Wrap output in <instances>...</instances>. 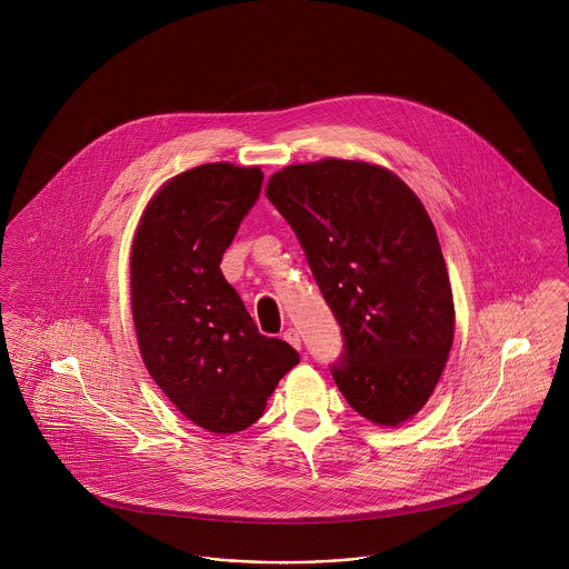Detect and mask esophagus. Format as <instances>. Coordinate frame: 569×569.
<instances>
[{
  "label": "esophagus",
  "instance_id": "obj_1",
  "mask_svg": "<svg viewBox=\"0 0 569 569\" xmlns=\"http://www.w3.org/2000/svg\"><path fill=\"white\" fill-rule=\"evenodd\" d=\"M283 339L292 346V348H297L300 350V346H302V341H300V335H298L297 328H288L286 332H283Z\"/></svg>",
  "mask_w": 569,
  "mask_h": 569
}]
</instances>
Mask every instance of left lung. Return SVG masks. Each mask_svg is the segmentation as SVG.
<instances>
[{"label":"left lung","instance_id":"8db88e82","mask_svg":"<svg viewBox=\"0 0 569 569\" xmlns=\"http://www.w3.org/2000/svg\"><path fill=\"white\" fill-rule=\"evenodd\" d=\"M267 198L297 232L343 332L330 367L346 401L399 427L433 395L455 339V300L420 198L376 163L326 158L274 172Z\"/></svg>","mask_w":569,"mask_h":569}]
</instances>
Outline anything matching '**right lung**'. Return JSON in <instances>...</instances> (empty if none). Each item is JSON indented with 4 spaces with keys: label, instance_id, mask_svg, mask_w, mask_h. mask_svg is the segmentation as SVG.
Segmentation results:
<instances>
[{
    "label": "right lung",
    "instance_id": "1",
    "mask_svg": "<svg viewBox=\"0 0 569 569\" xmlns=\"http://www.w3.org/2000/svg\"><path fill=\"white\" fill-rule=\"evenodd\" d=\"M258 166L202 163L163 183L136 228L130 283L138 348L163 395L211 433L251 427L298 352L260 335L219 269L262 190Z\"/></svg>",
    "mask_w": 569,
    "mask_h": 569
}]
</instances>
